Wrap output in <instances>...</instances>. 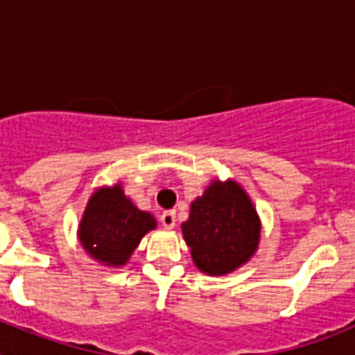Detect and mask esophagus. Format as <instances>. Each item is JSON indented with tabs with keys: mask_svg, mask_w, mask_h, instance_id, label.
I'll return each mask as SVG.
<instances>
[{
	"mask_svg": "<svg viewBox=\"0 0 355 355\" xmlns=\"http://www.w3.org/2000/svg\"><path fill=\"white\" fill-rule=\"evenodd\" d=\"M159 220H162L163 227L172 229L175 225V211L174 209H171V211H163L162 216H159Z\"/></svg>",
	"mask_w": 355,
	"mask_h": 355,
	"instance_id": "1",
	"label": "esophagus"
}]
</instances>
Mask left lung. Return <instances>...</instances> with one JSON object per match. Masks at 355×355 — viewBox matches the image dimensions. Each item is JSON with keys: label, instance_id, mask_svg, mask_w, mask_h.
Instances as JSON below:
<instances>
[{"label": "left lung", "instance_id": "1", "mask_svg": "<svg viewBox=\"0 0 355 355\" xmlns=\"http://www.w3.org/2000/svg\"><path fill=\"white\" fill-rule=\"evenodd\" d=\"M183 236L197 268L220 275L234 270L256 252L259 218L240 184L215 181L190 208Z\"/></svg>", "mask_w": 355, "mask_h": 355}]
</instances>
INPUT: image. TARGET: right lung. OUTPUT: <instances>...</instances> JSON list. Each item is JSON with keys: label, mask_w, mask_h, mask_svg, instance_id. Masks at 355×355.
Segmentation results:
<instances>
[{"label": "right lung", "mask_w": 355, "mask_h": 355, "mask_svg": "<svg viewBox=\"0 0 355 355\" xmlns=\"http://www.w3.org/2000/svg\"><path fill=\"white\" fill-rule=\"evenodd\" d=\"M155 227L153 215L133 206L115 184L90 197L80 224V240L90 256L117 266L128 261L144 234Z\"/></svg>", "instance_id": "obj_1"}]
</instances>
